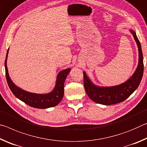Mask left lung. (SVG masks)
<instances>
[{"label":"left lung","instance_id":"left-lung-1","mask_svg":"<svg viewBox=\"0 0 147 147\" xmlns=\"http://www.w3.org/2000/svg\"><path fill=\"white\" fill-rule=\"evenodd\" d=\"M132 34L138 48L139 60L138 67L130 78L121 84L113 86H99L94 84L85 71L84 73V88L89 98L94 102L102 105H111L125 100L128 98L141 82L143 74V58L141 45L134 30H129Z\"/></svg>","mask_w":147,"mask_h":147}]
</instances>
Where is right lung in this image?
Wrapping results in <instances>:
<instances>
[{"label": "right lung", "instance_id": "right-lung-1", "mask_svg": "<svg viewBox=\"0 0 147 147\" xmlns=\"http://www.w3.org/2000/svg\"><path fill=\"white\" fill-rule=\"evenodd\" d=\"M9 52L8 49L5 60V71L6 77L9 89L12 93L19 100L24 102L28 106L39 109H46L58 105L63 98L64 94V83L67 76L70 73L71 68H67L59 72L56 77V84L51 92L45 94L34 93L28 92L19 88L15 84L10 78L7 67V58Z\"/></svg>", "mask_w": 147, "mask_h": 147}]
</instances>
